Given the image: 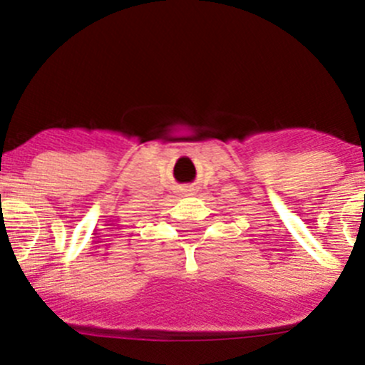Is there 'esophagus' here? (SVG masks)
<instances>
[{
  "label": "esophagus",
  "instance_id": "obj_1",
  "mask_svg": "<svg viewBox=\"0 0 365 365\" xmlns=\"http://www.w3.org/2000/svg\"><path fill=\"white\" fill-rule=\"evenodd\" d=\"M183 190H185V194H188V195L194 194V188H190V187H188V188H183Z\"/></svg>",
  "mask_w": 365,
  "mask_h": 365
}]
</instances>
